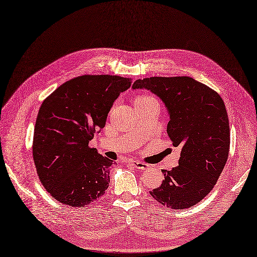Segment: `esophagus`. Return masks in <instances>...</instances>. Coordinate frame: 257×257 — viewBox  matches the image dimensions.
Segmentation results:
<instances>
[{
  "label": "esophagus",
  "mask_w": 257,
  "mask_h": 257,
  "mask_svg": "<svg viewBox=\"0 0 257 257\" xmlns=\"http://www.w3.org/2000/svg\"><path fill=\"white\" fill-rule=\"evenodd\" d=\"M131 164H132V167L136 168V169H139V170H147V169H150V165L144 163V162L131 161Z\"/></svg>",
  "instance_id": "34e87169"
}]
</instances>
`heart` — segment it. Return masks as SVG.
Returning a JSON list of instances; mask_svg holds the SVG:
<instances>
[{
  "label": "heart",
  "mask_w": 257,
  "mask_h": 257,
  "mask_svg": "<svg viewBox=\"0 0 257 257\" xmlns=\"http://www.w3.org/2000/svg\"><path fill=\"white\" fill-rule=\"evenodd\" d=\"M153 97H150V96H147V95H139V96H137L136 98H135V104H137V103H139V102H143V101H145V100H148V99H152Z\"/></svg>",
  "instance_id": "heart-1"
}]
</instances>
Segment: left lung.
Instances as JSON below:
<instances>
[{"mask_svg": "<svg viewBox=\"0 0 257 257\" xmlns=\"http://www.w3.org/2000/svg\"><path fill=\"white\" fill-rule=\"evenodd\" d=\"M167 106V132L180 148L178 167L162 170L164 179L151 191L157 202L173 209L192 207L208 194L225 167L229 151L228 116L221 96L190 77H152L137 80Z\"/></svg>", "mask_w": 257, "mask_h": 257, "instance_id": "obj_1", "label": "left lung"}]
</instances>
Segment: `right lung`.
Listing matches in <instances>:
<instances>
[{"instance_id":"add662e5","label":"right lung","mask_w":257,"mask_h":257,"mask_svg":"<svg viewBox=\"0 0 257 257\" xmlns=\"http://www.w3.org/2000/svg\"><path fill=\"white\" fill-rule=\"evenodd\" d=\"M131 79L109 74L65 82L41 104L33 159L41 184L57 202L84 207L105 193L113 161L88 146Z\"/></svg>"}]
</instances>
